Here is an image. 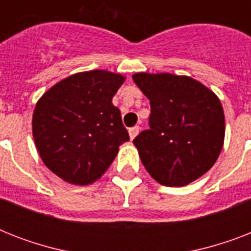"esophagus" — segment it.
Instances as JSON below:
<instances>
[{
    "label": "esophagus",
    "instance_id": "34e87169",
    "mask_svg": "<svg viewBox=\"0 0 251 251\" xmlns=\"http://www.w3.org/2000/svg\"><path fill=\"white\" fill-rule=\"evenodd\" d=\"M138 133H139V126H133V127H130V129H129L130 139L133 141L134 138H135L138 135Z\"/></svg>",
    "mask_w": 251,
    "mask_h": 251
}]
</instances>
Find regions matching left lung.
Returning a JSON list of instances; mask_svg holds the SVG:
<instances>
[{
    "label": "left lung",
    "mask_w": 251,
    "mask_h": 251,
    "mask_svg": "<svg viewBox=\"0 0 251 251\" xmlns=\"http://www.w3.org/2000/svg\"><path fill=\"white\" fill-rule=\"evenodd\" d=\"M150 100V129L133 143L152 178L164 186H185L203 176L223 149L226 121L218 96L189 76L133 75Z\"/></svg>",
    "instance_id": "obj_1"
}]
</instances>
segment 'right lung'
Segmentation results:
<instances>
[{
  "label": "right lung",
  "mask_w": 251,
  "mask_h": 251,
  "mask_svg": "<svg viewBox=\"0 0 251 251\" xmlns=\"http://www.w3.org/2000/svg\"><path fill=\"white\" fill-rule=\"evenodd\" d=\"M125 78L105 70L61 80L37 101L32 134L41 160L60 178L88 185L113 163L130 139L112 99Z\"/></svg>",
  "instance_id": "obj_1"
}]
</instances>
